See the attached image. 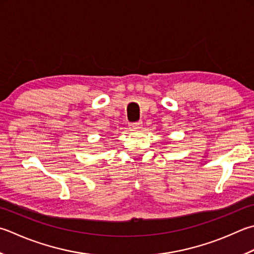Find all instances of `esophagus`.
Returning a JSON list of instances; mask_svg holds the SVG:
<instances>
[{"label":"esophagus","instance_id":"esophagus-1","mask_svg":"<svg viewBox=\"0 0 254 254\" xmlns=\"http://www.w3.org/2000/svg\"><path fill=\"white\" fill-rule=\"evenodd\" d=\"M130 127L132 128V130H138V128L142 127V121L130 123Z\"/></svg>","mask_w":254,"mask_h":254}]
</instances>
